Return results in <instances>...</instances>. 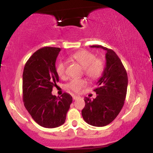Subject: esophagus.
Wrapping results in <instances>:
<instances>
[{"label":"esophagus","instance_id":"obj_1","mask_svg":"<svg viewBox=\"0 0 153 153\" xmlns=\"http://www.w3.org/2000/svg\"><path fill=\"white\" fill-rule=\"evenodd\" d=\"M79 97V96H78V95H72V98L74 100H76V99H78Z\"/></svg>","mask_w":153,"mask_h":153}]
</instances>
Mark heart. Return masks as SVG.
<instances>
[{
	"label": "heart",
	"mask_w": 153,
	"mask_h": 153,
	"mask_svg": "<svg viewBox=\"0 0 153 153\" xmlns=\"http://www.w3.org/2000/svg\"><path fill=\"white\" fill-rule=\"evenodd\" d=\"M70 58L82 66L83 73L89 80L95 81L102 76L104 71V62L101 58L88 50L81 49L70 56ZM56 72L60 78L66 76V63L63 61L58 62L56 68ZM86 85L85 79H73L67 84V88L74 93H79Z\"/></svg>",
	"instance_id": "b5f03b06"
}]
</instances>
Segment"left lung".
Wrapping results in <instances>:
<instances>
[{
	"label": "left lung",
	"instance_id": "left-lung-1",
	"mask_svg": "<svg viewBox=\"0 0 153 153\" xmlns=\"http://www.w3.org/2000/svg\"><path fill=\"white\" fill-rule=\"evenodd\" d=\"M91 47L106 50V68L94 90L97 94L91 100L84 97L85 106L81 114L88 124L104 127L112 122L120 112L127 95V74L122 62L115 51L101 45Z\"/></svg>",
	"mask_w": 153,
	"mask_h": 153
}]
</instances>
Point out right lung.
<instances>
[{"instance_id": "add662e5", "label": "right lung", "mask_w": 153, "mask_h": 153, "mask_svg": "<svg viewBox=\"0 0 153 153\" xmlns=\"http://www.w3.org/2000/svg\"><path fill=\"white\" fill-rule=\"evenodd\" d=\"M60 48L45 47L35 52L27 60L23 72V101L37 124L55 128L64 124L72 97L64 93L61 97L51 94L57 86L58 75L56 61Z\"/></svg>"}]
</instances>
